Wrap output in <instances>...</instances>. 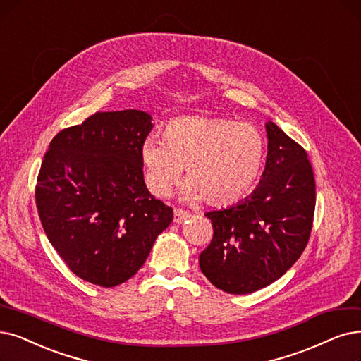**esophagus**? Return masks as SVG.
<instances>
[{
  "instance_id": "obj_1",
  "label": "esophagus",
  "mask_w": 361,
  "mask_h": 361,
  "mask_svg": "<svg viewBox=\"0 0 361 361\" xmlns=\"http://www.w3.org/2000/svg\"><path fill=\"white\" fill-rule=\"evenodd\" d=\"M190 213L185 212L182 209H175V212H173V221H175L176 224H182L183 221H186L190 218Z\"/></svg>"
}]
</instances>
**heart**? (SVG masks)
I'll use <instances>...</instances> for the list:
<instances>
[{
  "mask_svg": "<svg viewBox=\"0 0 361 361\" xmlns=\"http://www.w3.org/2000/svg\"><path fill=\"white\" fill-rule=\"evenodd\" d=\"M140 157L157 197H167L186 167V200L229 206L253 191L265 164L267 143L250 123L188 115L166 126L163 142H143Z\"/></svg>",
  "mask_w": 361,
  "mask_h": 361,
  "instance_id": "obj_1",
  "label": "heart"
}]
</instances>
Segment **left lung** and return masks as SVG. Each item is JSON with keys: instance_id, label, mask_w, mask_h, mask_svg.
Wrapping results in <instances>:
<instances>
[{"instance_id": "obj_1", "label": "left lung", "mask_w": 361, "mask_h": 361, "mask_svg": "<svg viewBox=\"0 0 361 361\" xmlns=\"http://www.w3.org/2000/svg\"><path fill=\"white\" fill-rule=\"evenodd\" d=\"M268 154L257 188L235 206L207 212L213 238L200 268L218 289L253 293L279 280L307 247L315 180L307 151L272 121Z\"/></svg>"}]
</instances>
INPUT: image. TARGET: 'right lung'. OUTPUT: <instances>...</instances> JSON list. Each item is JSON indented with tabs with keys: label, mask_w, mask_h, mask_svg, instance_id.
Returning a JSON list of instances; mask_svg holds the SVG:
<instances>
[{
	"label": "right lung",
	"mask_w": 361,
	"mask_h": 361,
	"mask_svg": "<svg viewBox=\"0 0 361 361\" xmlns=\"http://www.w3.org/2000/svg\"><path fill=\"white\" fill-rule=\"evenodd\" d=\"M148 112H96L50 142L37 179L39 219L68 268L96 286L127 281L145 264L173 210L143 180Z\"/></svg>",
	"instance_id": "add662e5"
}]
</instances>
